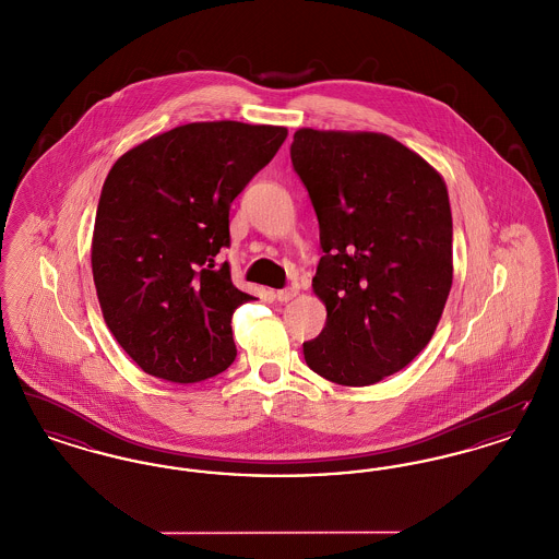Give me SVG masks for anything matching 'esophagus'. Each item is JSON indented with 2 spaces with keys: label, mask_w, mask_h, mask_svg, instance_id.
<instances>
[{
  "label": "esophagus",
  "mask_w": 559,
  "mask_h": 559,
  "mask_svg": "<svg viewBox=\"0 0 559 559\" xmlns=\"http://www.w3.org/2000/svg\"><path fill=\"white\" fill-rule=\"evenodd\" d=\"M295 295H297V287H289V289H281V292L274 293V297L278 301H289Z\"/></svg>",
  "instance_id": "esophagus-1"
}]
</instances>
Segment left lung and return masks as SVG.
<instances>
[{"label": "left lung", "instance_id": "8db88e82", "mask_svg": "<svg viewBox=\"0 0 559 559\" xmlns=\"http://www.w3.org/2000/svg\"><path fill=\"white\" fill-rule=\"evenodd\" d=\"M292 163L319 217L312 289L326 324L304 342L320 377L362 388L429 344L452 285V215L442 176L385 133L297 130Z\"/></svg>", "mask_w": 559, "mask_h": 559}]
</instances>
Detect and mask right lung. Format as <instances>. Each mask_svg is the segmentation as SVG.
I'll list each match as a JSON object with an SVG mask.
<instances>
[{"mask_svg": "<svg viewBox=\"0 0 559 559\" xmlns=\"http://www.w3.org/2000/svg\"><path fill=\"white\" fill-rule=\"evenodd\" d=\"M287 128L188 123L128 151L110 167L92 239L103 317L148 374L197 383L235 358L233 314L253 299L215 264L230 245L228 213L266 167Z\"/></svg>", "mask_w": 559, "mask_h": 559, "instance_id": "obj_1", "label": "right lung"}]
</instances>
